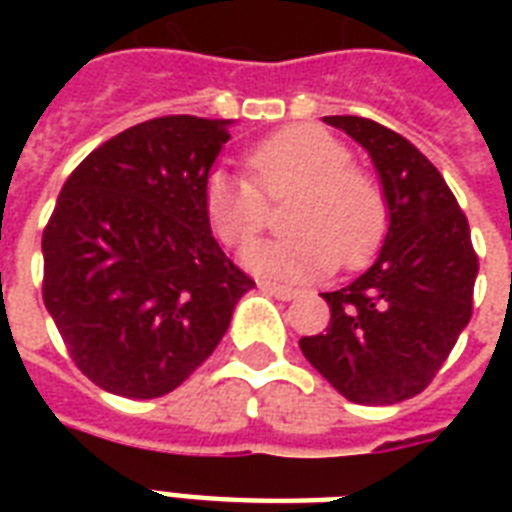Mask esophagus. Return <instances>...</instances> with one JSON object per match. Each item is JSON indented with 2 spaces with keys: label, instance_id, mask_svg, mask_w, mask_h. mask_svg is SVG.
Here are the masks:
<instances>
[{
  "label": "esophagus",
  "instance_id": "obj_1",
  "mask_svg": "<svg viewBox=\"0 0 512 512\" xmlns=\"http://www.w3.org/2000/svg\"><path fill=\"white\" fill-rule=\"evenodd\" d=\"M260 285V290H266V293H271V296H277V299L288 301L293 299V296H299V290L290 288V285H282V282H271V279H260L257 282Z\"/></svg>",
  "mask_w": 512,
  "mask_h": 512
}]
</instances>
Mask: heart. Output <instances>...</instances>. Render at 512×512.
Returning <instances> with one entry per match:
<instances>
[{"label": "heart", "instance_id": "1", "mask_svg": "<svg viewBox=\"0 0 512 512\" xmlns=\"http://www.w3.org/2000/svg\"><path fill=\"white\" fill-rule=\"evenodd\" d=\"M249 178L213 169L202 186V211L224 246H249L268 227V202L293 197L285 213L288 238L252 246L255 271L310 277L365 263L386 233V200L376 178L351 164V150L329 131L290 126L246 153Z\"/></svg>", "mask_w": 512, "mask_h": 512}]
</instances>
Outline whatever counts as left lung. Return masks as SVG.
<instances>
[{"mask_svg": "<svg viewBox=\"0 0 512 512\" xmlns=\"http://www.w3.org/2000/svg\"><path fill=\"white\" fill-rule=\"evenodd\" d=\"M365 147L389 202L376 263L321 293L332 321L299 348L348 400L389 406L419 395L472 321L477 252L441 172L392 128L354 115L323 117Z\"/></svg>", "mask_w": 512, "mask_h": 512, "instance_id": "obj_1", "label": "left lung"}]
</instances>
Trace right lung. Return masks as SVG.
Instances as JSON below:
<instances>
[{
	"mask_svg": "<svg viewBox=\"0 0 512 512\" xmlns=\"http://www.w3.org/2000/svg\"><path fill=\"white\" fill-rule=\"evenodd\" d=\"M227 139V120H145L95 147L57 197L43 230V304L73 365L112 395L178 389L255 288L202 211Z\"/></svg>",
	"mask_w": 512,
	"mask_h": 512,
	"instance_id": "1",
	"label": "right lung"
}]
</instances>
